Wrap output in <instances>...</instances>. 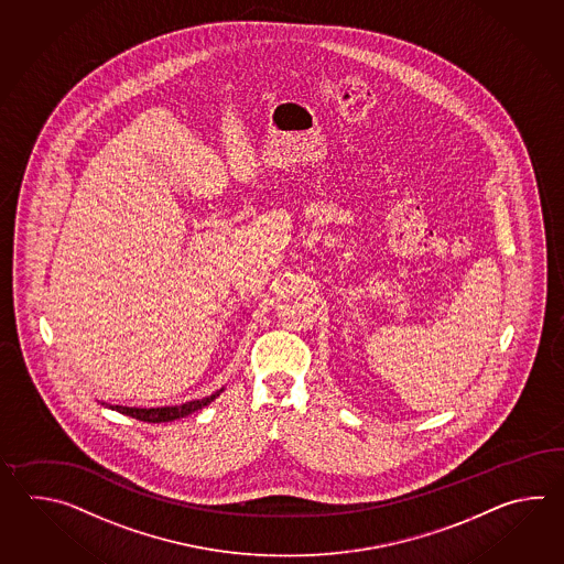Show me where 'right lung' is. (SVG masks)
<instances>
[{
  "instance_id": "obj_1",
  "label": "right lung",
  "mask_w": 564,
  "mask_h": 564,
  "mask_svg": "<svg viewBox=\"0 0 564 564\" xmlns=\"http://www.w3.org/2000/svg\"><path fill=\"white\" fill-rule=\"evenodd\" d=\"M221 391H224V389H219L214 395L204 397V399H195V401H187V403H183V405H171V408L141 409L122 408V405H107V408L112 409V411H119L122 415L134 417V420L147 421V423H165V421H175L180 420V417H185V415H189V413L197 411V409H204L205 405H209ZM102 405H105V403H102Z\"/></svg>"
}]
</instances>
